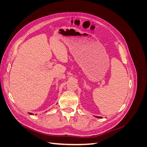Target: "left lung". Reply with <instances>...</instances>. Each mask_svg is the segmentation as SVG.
<instances>
[{
  "label": "left lung",
  "mask_w": 147,
  "mask_h": 147,
  "mask_svg": "<svg viewBox=\"0 0 147 147\" xmlns=\"http://www.w3.org/2000/svg\"><path fill=\"white\" fill-rule=\"evenodd\" d=\"M96 117H97V118H101V117H96Z\"/></svg>",
  "instance_id": "1"
}]
</instances>
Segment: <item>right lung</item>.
Instances as JSON below:
<instances>
[{
  "label": "right lung",
  "instance_id": "add662e5",
  "mask_svg": "<svg viewBox=\"0 0 147 147\" xmlns=\"http://www.w3.org/2000/svg\"><path fill=\"white\" fill-rule=\"evenodd\" d=\"M30 115H33V113H29Z\"/></svg>",
  "mask_w": 147,
  "mask_h": 147
}]
</instances>
